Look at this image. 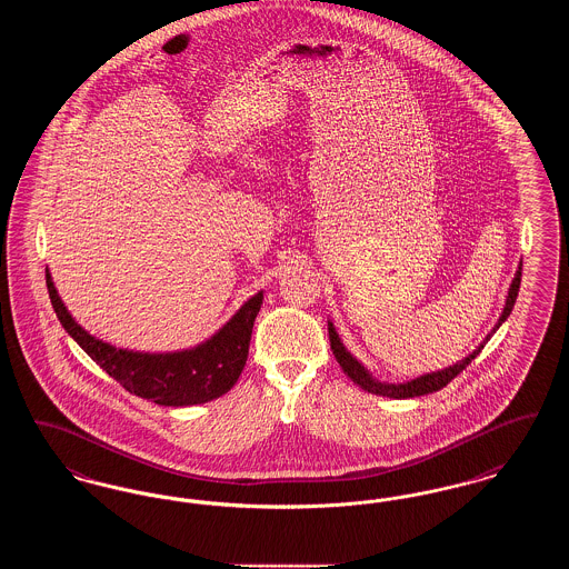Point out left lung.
<instances>
[{
    "label": "left lung",
    "instance_id": "1",
    "mask_svg": "<svg viewBox=\"0 0 569 569\" xmlns=\"http://www.w3.org/2000/svg\"><path fill=\"white\" fill-rule=\"evenodd\" d=\"M522 264H518V271H516L515 279H512V286L508 290V298H506V307L497 320L495 328L487 335V339L469 353L467 358L459 360L457 365L452 367H446L441 371H433V373H427V376H420V378L411 379V381H403V383H386V381H378L373 378L352 353L346 350V346L341 343L337 330L332 322H328V337H330V350L335 353L337 362L341 365L343 373L348 378L352 379L353 383H358L362 390L371 392V395H379V397H390V399H413V397H422V395H429V392H437L441 390L443 386H448L452 379L457 378L459 373H462V369H467V365H471V360L478 356V353L485 350V346L488 343V339L492 337V332L503 325L508 320V316L512 313V307H515L516 297H518V288H520V277H522Z\"/></svg>",
    "mask_w": 569,
    "mask_h": 569
}]
</instances>
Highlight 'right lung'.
<instances>
[{"mask_svg": "<svg viewBox=\"0 0 569 569\" xmlns=\"http://www.w3.org/2000/svg\"><path fill=\"white\" fill-rule=\"evenodd\" d=\"M47 288L59 322L91 360L128 392L163 407L209 403L237 383L247 362L251 328L264 298L262 292L249 298L211 339L191 350L149 353L121 350L91 337L61 302L49 269Z\"/></svg>", "mask_w": 569, "mask_h": 569, "instance_id": "1", "label": "right lung"}]
</instances>
